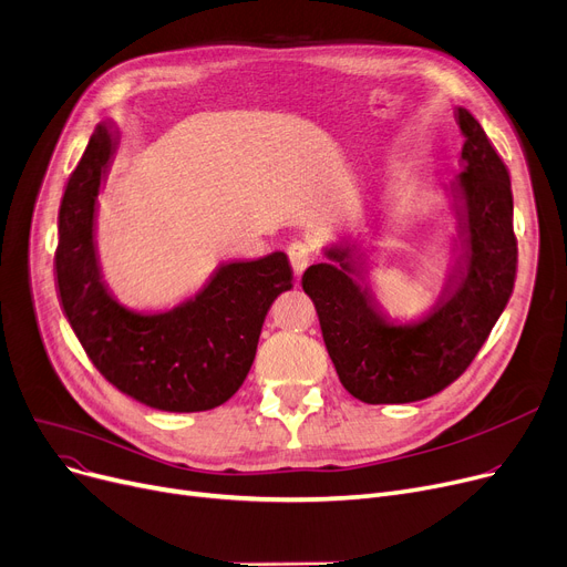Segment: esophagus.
Here are the masks:
<instances>
[{
  "label": "esophagus",
  "instance_id": "obj_1",
  "mask_svg": "<svg viewBox=\"0 0 567 567\" xmlns=\"http://www.w3.org/2000/svg\"><path fill=\"white\" fill-rule=\"evenodd\" d=\"M311 256H313V251L309 245H305V241H292V245L288 247V258H290L295 275L305 272L307 265L311 262Z\"/></svg>",
  "mask_w": 567,
  "mask_h": 567
}]
</instances>
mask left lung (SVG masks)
<instances>
[{"instance_id":"obj_1","label":"left lung","mask_w":567,"mask_h":567,"mask_svg":"<svg viewBox=\"0 0 567 567\" xmlns=\"http://www.w3.org/2000/svg\"><path fill=\"white\" fill-rule=\"evenodd\" d=\"M454 117L466 136L460 175L443 188L454 235L445 279L426 307L409 320L390 318L364 286L379 272V237L330 241L322 247L328 260L302 277L339 381L364 403L420 401L460 379L515 286L507 168L466 107H456Z\"/></svg>"}]
</instances>
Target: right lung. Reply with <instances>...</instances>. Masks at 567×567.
<instances>
[{
  "mask_svg": "<svg viewBox=\"0 0 567 567\" xmlns=\"http://www.w3.org/2000/svg\"><path fill=\"white\" fill-rule=\"evenodd\" d=\"M117 145V124L101 122L66 184L55 258L64 316L92 364L124 394L171 413L217 409L245 383L262 320L292 288L288 256L224 262L196 298L168 311L122 305L103 281L96 226Z\"/></svg>",
  "mask_w": 567,
  "mask_h": 567,
  "instance_id": "1",
  "label": "right lung"
}]
</instances>
